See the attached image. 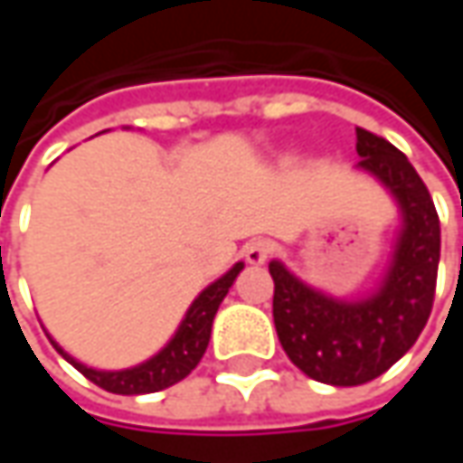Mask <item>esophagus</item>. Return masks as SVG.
Returning <instances> with one entry per match:
<instances>
[{"label": "esophagus", "instance_id": "34e87169", "mask_svg": "<svg viewBox=\"0 0 463 463\" xmlns=\"http://www.w3.org/2000/svg\"><path fill=\"white\" fill-rule=\"evenodd\" d=\"M241 255H244V260H247L250 265H262L265 260L273 255V241L252 240L244 250H241Z\"/></svg>", "mask_w": 463, "mask_h": 463}]
</instances>
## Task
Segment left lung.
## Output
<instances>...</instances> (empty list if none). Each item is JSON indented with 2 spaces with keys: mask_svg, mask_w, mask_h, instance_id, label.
I'll use <instances>...</instances> for the list:
<instances>
[{
  "mask_svg": "<svg viewBox=\"0 0 463 463\" xmlns=\"http://www.w3.org/2000/svg\"><path fill=\"white\" fill-rule=\"evenodd\" d=\"M358 167L376 175L402 208L397 250L382 288L361 301L319 294L270 262L273 319L286 355L309 379L358 386L389 371L415 345L436 298L440 222L410 159L382 136L355 128Z\"/></svg>",
  "mask_w": 463,
  "mask_h": 463,
  "instance_id": "left-lung-1",
  "label": "left lung"
}]
</instances>
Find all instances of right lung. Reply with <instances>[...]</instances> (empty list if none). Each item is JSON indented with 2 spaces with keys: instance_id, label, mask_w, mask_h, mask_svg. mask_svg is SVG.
Returning a JSON list of instances; mask_svg holds the SVG:
<instances>
[{
  "instance_id": "right-lung-1",
  "label": "right lung",
  "mask_w": 463,
  "mask_h": 463,
  "mask_svg": "<svg viewBox=\"0 0 463 463\" xmlns=\"http://www.w3.org/2000/svg\"><path fill=\"white\" fill-rule=\"evenodd\" d=\"M241 268H244V262H237L226 276L219 278L216 283H211L203 294L190 304L185 319L180 322L175 337L146 364L126 368V371H95V368H87L80 361H74L71 355H66L53 340L51 343L69 364L80 371L81 376H87L90 382L98 383L99 389H105V392H113V394H152V392H162L172 383L183 382L187 373L201 364L208 340H211L213 317L219 311L223 296L229 294L232 283L241 273Z\"/></svg>"
}]
</instances>
